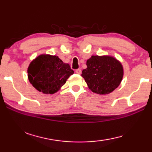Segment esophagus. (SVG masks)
I'll return each mask as SVG.
<instances>
[{"instance_id": "obj_1", "label": "esophagus", "mask_w": 152, "mask_h": 152, "mask_svg": "<svg viewBox=\"0 0 152 152\" xmlns=\"http://www.w3.org/2000/svg\"><path fill=\"white\" fill-rule=\"evenodd\" d=\"M81 70L80 69H77V70H76V73L78 74H81Z\"/></svg>"}]
</instances>
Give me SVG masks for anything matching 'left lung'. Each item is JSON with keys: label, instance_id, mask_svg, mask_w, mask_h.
Returning a JSON list of instances; mask_svg holds the SVG:
<instances>
[{"label": "left lung", "instance_id": "obj_1", "mask_svg": "<svg viewBox=\"0 0 152 152\" xmlns=\"http://www.w3.org/2000/svg\"><path fill=\"white\" fill-rule=\"evenodd\" d=\"M82 76L94 93L107 94L116 89L123 76L122 64L109 56H92L86 61Z\"/></svg>", "mask_w": 152, "mask_h": 152}]
</instances>
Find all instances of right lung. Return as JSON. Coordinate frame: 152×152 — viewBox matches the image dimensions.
Segmentation results:
<instances>
[{"instance_id": "right-lung-1", "label": "right lung", "mask_w": 152, "mask_h": 152, "mask_svg": "<svg viewBox=\"0 0 152 152\" xmlns=\"http://www.w3.org/2000/svg\"><path fill=\"white\" fill-rule=\"evenodd\" d=\"M30 83L44 94L58 92L67 79L74 74L68 64L64 63L58 56L42 54L30 63L27 70Z\"/></svg>"}]
</instances>
